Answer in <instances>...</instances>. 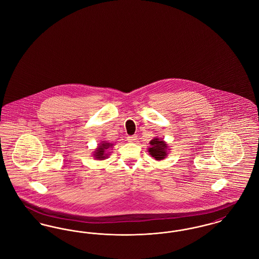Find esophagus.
I'll use <instances>...</instances> for the list:
<instances>
[{
	"label": "esophagus",
	"mask_w": 259,
	"mask_h": 259,
	"mask_svg": "<svg viewBox=\"0 0 259 259\" xmlns=\"http://www.w3.org/2000/svg\"><path fill=\"white\" fill-rule=\"evenodd\" d=\"M136 139H137V136H127V141L128 142H135Z\"/></svg>",
	"instance_id": "1"
}]
</instances>
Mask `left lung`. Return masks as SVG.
I'll use <instances>...</instances> for the list:
<instances>
[{
    "instance_id": "1",
    "label": "left lung",
    "mask_w": 259,
    "mask_h": 259,
    "mask_svg": "<svg viewBox=\"0 0 259 259\" xmlns=\"http://www.w3.org/2000/svg\"><path fill=\"white\" fill-rule=\"evenodd\" d=\"M150 146L148 152L150 155L157 161H161L165 159L167 156V150L168 146L163 141V139H160L158 137L153 138L149 142Z\"/></svg>"
}]
</instances>
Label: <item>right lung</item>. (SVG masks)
<instances>
[{
  "label": "right lung",
  "instance_id": "obj_1",
  "mask_svg": "<svg viewBox=\"0 0 259 259\" xmlns=\"http://www.w3.org/2000/svg\"><path fill=\"white\" fill-rule=\"evenodd\" d=\"M112 146H113L112 143H109L107 141H102L101 143L98 144V147L96 148V151H94V157L96 160H99V161L107 159L109 156V153L107 152L109 148H112Z\"/></svg>",
  "mask_w": 259,
  "mask_h": 259
}]
</instances>
